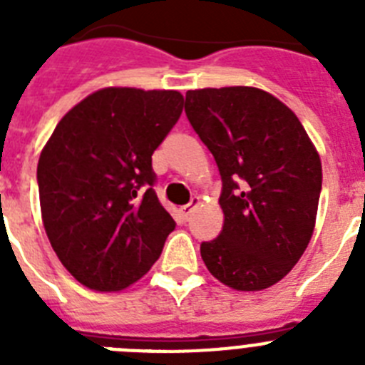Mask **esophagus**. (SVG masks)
I'll return each instance as SVG.
<instances>
[{
	"label": "esophagus",
	"instance_id": "34e87169",
	"mask_svg": "<svg viewBox=\"0 0 365 365\" xmlns=\"http://www.w3.org/2000/svg\"><path fill=\"white\" fill-rule=\"evenodd\" d=\"M197 205H199V197H193L192 201L188 202V205L180 206V214H182V217L188 219V215L192 214V210H193V208H195V206H197Z\"/></svg>",
	"mask_w": 365,
	"mask_h": 365
}]
</instances>
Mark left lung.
<instances>
[{
	"label": "left lung",
	"instance_id": "left-lung-1",
	"mask_svg": "<svg viewBox=\"0 0 365 365\" xmlns=\"http://www.w3.org/2000/svg\"><path fill=\"white\" fill-rule=\"evenodd\" d=\"M185 111L222 182V230L201 243L206 269L235 291L278 283L314 230L318 151L294 113L256 87L188 91Z\"/></svg>",
	"mask_w": 365,
	"mask_h": 365
}]
</instances>
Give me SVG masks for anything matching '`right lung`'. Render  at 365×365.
Returning <instances> with one entry per match:
<instances>
[{"mask_svg": "<svg viewBox=\"0 0 365 365\" xmlns=\"http://www.w3.org/2000/svg\"><path fill=\"white\" fill-rule=\"evenodd\" d=\"M177 91L108 87L74 106L38 160L41 219L62 265L95 291H120L163 252L175 221L151 155L182 113Z\"/></svg>", "mask_w": 365, "mask_h": 365, "instance_id": "1", "label": "right lung"}]
</instances>
